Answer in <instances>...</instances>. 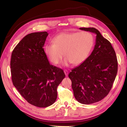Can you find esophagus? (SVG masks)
Returning a JSON list of instances; mask_svg holds the SVG:
<instances>
[{
  "mask_svg": "<svg viewBox=\"0 0 127 127\" xmlns=\"http://www.w3.org/2000/svg\"><path fill=\"white\" fill-rule=\"evenodd\" d=\"M64 74H65V76H68V74L69 73V72L66 70H64Z\"/></svg>",
  "mask_w": 127,
  "mask_h": 127,
  "instance_id": "esophagus-1",
  "label": "esophagus"
}]
</instances>
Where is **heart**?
<instances>
[{"label": "heart", "instance_id": "obj_1", "mask_svg": "<svg viewBox=\"0 0 127 127\" xmlns=\"http://www.w3.org/2000/svg\"><path fill=\"white\" fill-rule=\"evenodd\" d=\"M52 43L45 45L44 52L49 61L53 64H58L64 56V65L71 63L80 65L84 62L92 49L94 38L88 32L62 33L56 36Z\"/></svg>", "mask_w": 127, "mask_h": 127}]
</instances>
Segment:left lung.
<instances>
[{
	"label": "left lung",
	"mask_w": 127,
	"mask_h": 127,
	"mask_svg": "<svg viewBox=\"0 0 127 127\" xmlns=\"http://www.w3.org/2000/svg\"><path fill=\"white\" fill-rule=\"evenodd\" d=\"M96 34L95 45L91 55L74 69L68 76L75 99L83 104H91L104 98L116 77L118 63L111 43L94 28H80Z\"/></svg>",
	"instance_id": "obj_1"
}]
</instances>
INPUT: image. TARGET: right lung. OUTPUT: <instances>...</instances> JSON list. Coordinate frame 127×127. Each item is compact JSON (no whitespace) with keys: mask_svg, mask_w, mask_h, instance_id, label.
Returning a JSON list of instances; mask_svg holds the SVG:
<instances>
[{"mask_svg":"<svg viewBox=\"0 0 127 127\" xmlns=\"http://www.w3.org/2000/svg\"><path fill=\"white\" fill-rule=\"evenodd\" d=\"M47 32L27 35L13 49L10 62L13 86L29 104L39 107L52 105L58 86L65 76L62 69L51 65L44 46Z\"/></svg>","mask_w":127,"mask_h":127,"instance_id":"obj_1","label":"right lung"}]
</instances>
